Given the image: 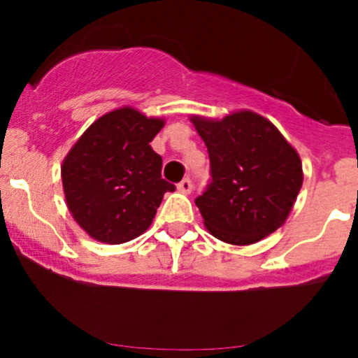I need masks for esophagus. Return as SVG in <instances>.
Wrapping results in <instances>:
<instances>
[{
	"label": "esophagus",
	"mask_w": 358,
	"mask_h": 358,
	"mask_svg": "<svg viewBox=\"0 0 358 358\" xmlns=\"http://www.w3.org/2000/svg\"><path fill=\"white\" fill-rule=\"evenodd\" d=\"M176 188H178V192L187 193V195H188V193H190V192H192V188H193L192 180H190V178H183L182 182L178 183V187H176Z\"/></svg>",
	"instance_id": "esophagus-1"
}]
</instances>
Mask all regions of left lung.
Wrapping results in <instances>:
<instances>
[{
	"label": "left lung",
	"instance_id": "left-lung-1",
	"mask_svg": "<svg viewBox=\"0 0 358 358\" xmlns=\"http://www.w3.org/2000/svg\"><path fill=\"white\" fill-rule=\"evenodd\" d=\"M190 121L210 158L212 183L195 200L207 231L232 245L278 231L303 185L298 151L269 119L248 109Z\"/></svg>",
	"mask_w": 358,
	"mask_h": 358
}]
</instances>
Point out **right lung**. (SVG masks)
<instances>
[{
	"mask_svg": "<svg viewBox=\"0 0 358 358\" xmlns=\"http://www.w3.org/2000/svg\"><path fill=\"white\" fill-rule=\"evenodd\" d=\"M165 119L124 106L106 113L77 139L62 163L65 202L92 239L124 244L153 222L175 185L162 178V156L150 143Z\"/></svg>",
	"mask_w": 358,
	"mask_h": 358,
	"instance_id": "obj_1",
	"label": "right lung"
}]
</instances>
